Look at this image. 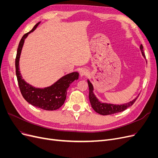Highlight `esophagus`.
Returning <instances> with one entry per match:
<instances>
[{
	"instance_id": "obj_1",
	"label": "esophagus",
	"mask_w": 158,
	"mask_h": 158,
	"mask_svg": "<svg viewBox=\"0 0 158 158\" xmlns=\"http://www.w3.org/2000/svg\"><path fill=\"white\" fill-rule=\"evenodd\" d=\"M87 74H88L87 70H85L84 69L80 70V76H82H82H85Z\"/></svg>"
}]
</instances>
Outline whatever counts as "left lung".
Listing matches in <instances>:
<instances>
[{
    "label": "left lung",
    "instance_id": "1",
    "mask_svg": "<svg viewBox=\"0 0 158 158\" xmlns=\"http://www.w3.org/2000/svg\"><path fill=\"white\" fill-rule=\"evenodd\" d=\"M140 50L142 53V55L144 56V58L146 59V56L144 55V50H143V46L140 45ZM88 84L89 86V99L92 107L94 109V111L102 115H107V114H111L118 112L123 111L124 110L127 109L128 107H131L134 104L137 99L138 97L135 99H134L132 101L123 104V105H113V104H108V103H101L98 101V99L95 97L94 95L93 91H94V87L93 85L91 84L89 80H88Z\"/></svg>",
    "mask_w": 158,
    "mask_h": 158
}]
</instances>
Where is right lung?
<instances>
[{"label": "right lung", "mask_w": 158, "mask_h": 158, "mask_svg": "<svg viewBox=\"0 0 158 158\" xmlns=\"http://www.w3.org/2000/svg\"><path fill=\"white\" fill-rule=\"evenodd\" d=\"M40 22L33 27V29L23 35L19 43L17 54L15 60L16 74L19 88L23 98L32 106L47 111H52L60 108L64 103L66 92L70 84L78 78L79 74L77 72L66 74L49 87L45 88H37L27 84L22 79L19 69V60L21 54L24 40L30 33L35 30Z\"/></svg>", "instance_id": "1"}]
</instances>
